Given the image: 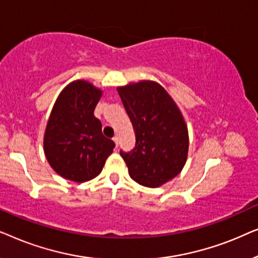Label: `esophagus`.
Segmentation results:
<instances>
[{
    "label": "esophagus",
    "instance_id": "obj_1",
    "mask_svg": "<svg viewBox=\"0 0 258 258\" xmlns=\"http://www.w3.org/2000/svg\"><path fill=\"white\" fill-rule=\"evenodd\" d=\"M112 141H114V142H115L116 147H118V144H119V137H118V136H114V139H112Z\"/></svg>",
    "mask_w": 258,
    "mask_h": 258
}]
</instances>
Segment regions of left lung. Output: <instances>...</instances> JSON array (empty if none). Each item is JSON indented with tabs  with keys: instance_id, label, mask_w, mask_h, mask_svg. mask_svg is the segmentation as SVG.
I'll return each mask as SVG.
<instances>
[{
	"instance_id": "1",
	"label": "left lung",
	"mask_w": 258,
	"mask_h": 258,
	"mask_svg": "<svg viewBox=\"0 0 258 258\" xmlns=\"http://www.w3.org/2000/svg\"><path fill=\"white\" fill-rule=\"evenodd\" d=\"M117 91L136 136L135 148L119 154L134 181L157 188L176 177L186 162L184 118L170 95L154 81L118 87Z\"/></svg>"
}]
</instances>
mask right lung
Here are the masks:
<instances>
[{"label": "right lung", "mask_w": 258, "mask_h": 258, "mask_svg": "<svg viewBox=\"0 0 258 258\" xmlns=\"http://www.w3.org/2000/svg\"><path fill=\"white\" fill-rule=\"evenodd\" d=\"M102 91L87 81H74L58 95L44 133V154L63 178L86 182L100 174L114 141L102 134L94 110Z\"/></svg>", "instance_id": "right-lung-1"}]
</instances>
